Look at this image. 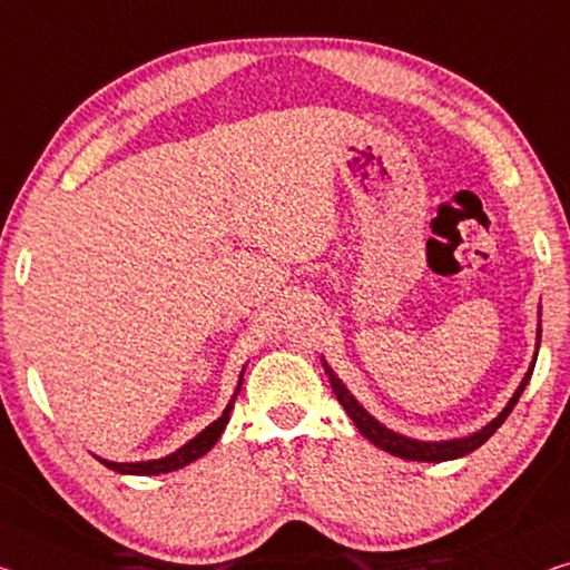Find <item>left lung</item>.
I'll return each mask as SVG.
<instances>
[{
  "label": "left lung",
  "mask_w": 570,
  "mask_h": 570,
  "mask_svg": "<svg viewBox=\"0 0 570 570\" xmlns=\"http://www.w3.org/2000/svg\"><path fill=\"white\" fill-rule=\"evenodd\" d=\"M540 332H543V324H540V312H538V334H535V355H532V363L528 367L525 377H522L518 391L512 393V399L508 401V405L494 415V419L487 423V426H482L480 431L474 433H466V436H459V439H444V441H421V439H411V436H403V433L393 431L383 426L381 421L375 419V415H370L363 405H360V401L355 399L347 391V385L340 381L337 375H334V370L330 367L327 360L322 357V365H324V373L330 375V385L334 395H337V401L342 409L347 411V415L352 419V423H355L357 431L363 433V436L370 441V444H375L377 449L387 451V454L393 456H401V459H409V462H451V459H459V456H466L472 454L474 449H480L487 439L492 436V433L502 426L504 419L512 413L514 403L520 401L522 391H525V385L530 383V375H532V367H535V360H538V350H540Z\"/></svg>",
  "instance_id": "left-lung-1"
}]
</instances>
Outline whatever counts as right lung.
<instances>
[{
    "label": "right lung",
    "mask_w": 570,
    "mask_h": 570,
    "mask_svg": "<svg viewBox=\"0 0 570 570\" xmlns=\"http://www.w3.org/2000/svg\"><path fill=\"white\" fill-rule=\"evenodd\" d=\"M243 373H246V367L240 370L236 393H233V399L228 401V405H225V411H223L220 419H215L210 426H205L200 433H197L195 439H189L187 444H183L177 451H171V454L161 456V459H147V462H108V459H101V456H96V459L104 466L114 469V472H119V474H139V476H155V474L177 472V469L193 464L195 459L205 456L207 451H210L215 444H218L220 433L225 431V426H228L233 403H236V395L240 393V385H243Z\"/></svg>",
    "instance_id": "right-lung-1"
}]
</instances>
